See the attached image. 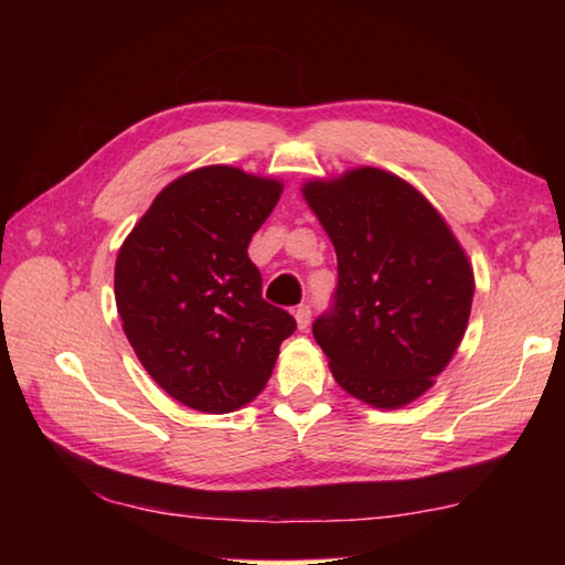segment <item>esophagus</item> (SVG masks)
I'll use <instances>...</instances> for the list:
<instances>
[{
    "instance_id": "34e87169",
    "label": "esophagus",
    "mask_w": 565,
    "mask_h": 565,
    "mask_svg": "<svg viewBox=\"0 0 565 565\" xmlns=\"http://www.w3.org/2000/svg\"><path fill=\"white\" fill-rule=\"evenodd\" d=\"M294 317H296V327H299V329H309V323H311V306H309V303L296 306Z\"/></svg>"
}]
</instances>
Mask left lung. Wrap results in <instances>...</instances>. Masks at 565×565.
<instances>
[{
  "label": "left lung",
  "instance_id": "left-lung-1",
  "mask_svg": "<svg viewBox=\"0 0 565 565\" xmlns=\"http://www.w3.org/2000/svg\"><path fill=\"white\" fill-rule=\"evenodd\" d=\"M339 262L333 311L313 321L331 376L374 408L424 396L461 343L473 266L438 209L406 179L356 167L301 186Z\"/></svg>",
  "mask_w": 565,
  "mask_h": 565
}]
</instances>
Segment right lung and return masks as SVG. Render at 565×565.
Listing matches in <instances>:
<instances>
[{
  "instance_id": "add662e5",
  "label": "right lung",
  "mask_w": 565,
  "mask_h": 565,
  "mask_svg": "<svg viewBox=\"0 0 565 565\" xmlns=\"http://www.w3.org/2000/svg\"><path fill=\"white\" fill-rule=\"evenodd\" d=\"M279 179L212 164L154 196L124 238L114 299L134 353L171 398L232 414L262 394L296 321L262 299L246 248L279 204Z\"/></svg>"
}]
</instances>
